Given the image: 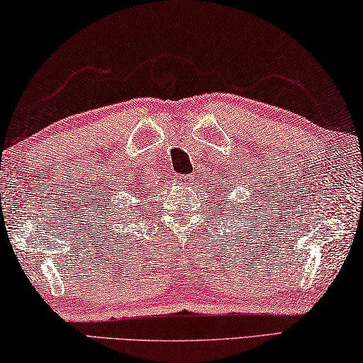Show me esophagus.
I'll return each instance as SVG.
<instances>
[{
	"label": "esophagus",
	"instance_id": "esophagus-1",
	"mask_svg": "<svg viewBox=\"0 0 363 363\" xmlns=\"http://www.w3.org/2000/svg\"><path fill=\"white\" fill-rule=\"evenodd\" d=\"M180 182L183 183V185H189V183L193 182V178L189 177V175H182V177H180Z\"/></svg>",
	"mask_w": 363,
	"mask_h": 363
}]
</instances>
